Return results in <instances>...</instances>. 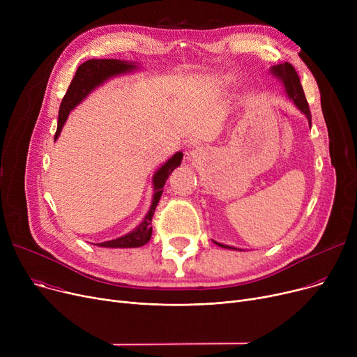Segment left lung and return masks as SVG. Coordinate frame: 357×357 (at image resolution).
I'll return each mask as SVG.
<instances>
[{
	"label": "left lung",
	"instance_id": "8db88e82",
	"mask_svg": "<svg viewBox=\"0 0 357 357\" xmlns=\"http://www.w3.org/2000/svg\"><path fill=\"white\" fill-rule=\"evenodd\" d=\"M271 70H272V73L275 75V77H278L280 81L284 82V86H285V91L288 93V97L295 102V105L299 109L304 112V114L308 119V121L311 123V111H310V107H308V102H307V98H305V93H304L301 81H299V77H298L295 68L291 63L285 62V63L272 66ZM217 245L221 246V248H226V249H233L230 246L221 245V243H217Z\"/></svg>",
	"mask_w": 357,
	"mask_h": 357
}]
</instances>
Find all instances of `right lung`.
<instances>
[{
  "mask_svg": "<svg viewBox=\"0 0 357 357\" xmlns=\"http://www.w3.org/2000/svg\"><path fill=\"white\" fill-rule=\"evenodd\" d=\"M135 68H136V65L124 62V61H119V59H91V61L84 62L77 69V73H75V77H73L68 91L65 93V97L61 102L58 128H56L54 140L59 137L61 130L69 116V112L75 107H77L93 88L101 85L108 78L114 77V75L130 72ZM182 158H183V155L181 152H178L156 172V175L153 178V183H155L153 201H152V205H150V210H149L147 215L139 224V227L135 229L131 233H128L123 237H119L116 240L98 243L97 246L114 249V248H140V246L146 245V243L150 240V237H152V227H150V222H152L156 205L163 192V185H165L166 179L169 178V175L172 174L174 169L181 165Z\"/></svg>",
  "mask_w": 357,
  "mask_h": 357,
  "instance_id": "1",
  "label": "right lung"
}]
</instances>
